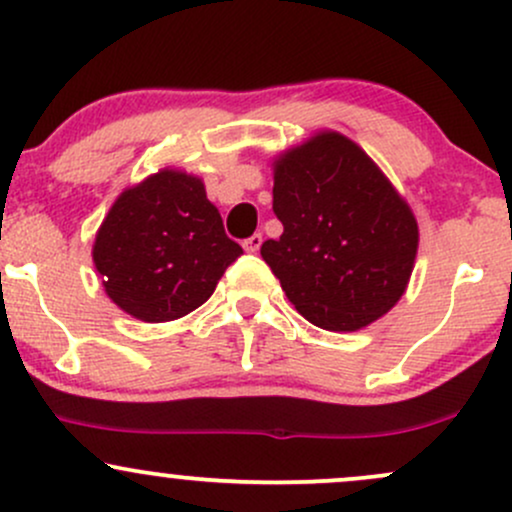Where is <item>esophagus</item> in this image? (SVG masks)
<instances>
[{"label":"esophagus","mask_w":512,"mask_h":512,"mask_svg":"<svg viewBox=\"0 0 512 512\" xmlns=\"http://www.w3.org/2000/svg\"><path fill=\"white\" fill-rule=\"evenodd\" d=\"M260 245H262V236L260 233H255V236H250L248 240H245L243 248H245V252H257L260 250Z\"/></svg>","instance_id":"obj_1"}]
</instances>
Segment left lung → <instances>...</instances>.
<instances>
[{
  "mask_svg": "<svg viewBox=\"0 0 512 512\" xmlns=\"http://www.w3.org/2000/svg\"><path fill=\"white\" fill-rule=\"evenodd\" d=\"M279 240L262 260L305 320L332 332L370 325L402 298L419 226L383 170L339 132H320L274 161Z\"/></svg>",
  "mask_w": 512,
  "mask_h": 512,
  "instance_id": "left-lung-1",
  "label": "left lung"
}]
</instances>
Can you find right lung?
<instances>
[{"mask_svg":"<svg viewBox=\"0 0 512 512\" xmlns=\"http://www.w3.org/2000/svg\"><path fill=\"white\" fill-rule=\"evenodd\" d=\"M240 255L204 182L170 168L122 192L93 243L110 301L144 322L192 313Z\"/></svg>","mask_w":512,"mask_h":512,"instance_id":"add662e5","label":"right lung"}]
</instances>
